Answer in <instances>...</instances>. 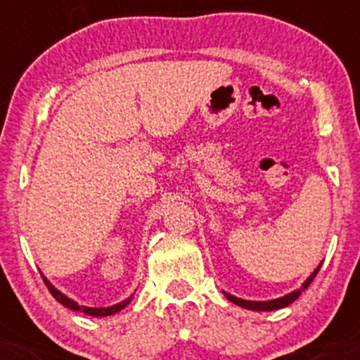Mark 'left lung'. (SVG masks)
<instances>
[{
    "label": "left lung",
    "mask_w": 360,
    "mask_h": 360,
    "mask_svg": "<svg viewBox=\"0 0 360 360\" xmlns=\"http://www.w3.org/2000/svg\"><path fill=\"white\" fill-rule=\"evenodd\" d=\"M319 269H321V266H317V270H314L312 276H310L309 279H307L305 283H303V286L300 288L298 291H292V292H290V295L283 296V298L270 300V302H250V300H240V298H236V296H232V295H225V296H227V298L231 300L232 303H236V305L244 307V309H250V310H258V312H263V310H265V312H266V310H277V309H283V307L291 305V303L295 302V300L298 298V296L302 295V292L305 291L307 288L310 286V283H312V281H314V277L317 276Z\"/></svg>",
    "instance_id": "obj_1"
}]
</instances>
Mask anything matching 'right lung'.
<instances>
[{
	"instance_id": "1",
	"label": "right lung",
	"mask_w": 360,
	"mask_h": 360,
	"mask_svg": "<svg viewBox=\"0 0 360 360\" xmlns=\"http://www.w3.org/2000/svg\"><path fill=\"white\" fill-rule=\"evenodd\" d=\"M43 281H44V284H46L48 291H50L51 295H53V298L57 300L58 303H62V305H65V307H68V309H70V310H77V312H83V314H86V316H91V317L112 316V314H116V312H120V310H123L124 307L128 305V302H129V300H126V302H121V303H117V305H112V307H107V309H91V307L77 305L76 302H72V300L68 298V296L62 295L60 291L55 290V288L51 286V284L48 283V281L44 279V277H43Z\"/></svg>"
}]
</instances>
